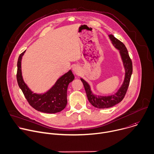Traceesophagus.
Instances as JSON below:
<instances>
[{"mask_svg":"<svg viewBox=\"0 0 154 154\" xmlns=\"http://www.w3.org/2000/svg\"><path fill=\"white\" fill-rule=\"evenodd\" d=\"M72 69H73L74 72L76 75H79L80 74V68L79 66H74Z\"/></svg>","mask_w":154,"mask_h":154,"instance_id":"1","label":"esophagus"}]
</instances>
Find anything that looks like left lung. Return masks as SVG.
Wrapping results in <instances>:
<instances>
[{"instance_id": "8db88e82", "label": "left lung", "mask_w": 154, "mask_h": 154, "mask_svg": "<svg viewBox=\"0 0 154 154\" xmlns=\"http://www.w3.org/2000/svg\"><path fill=\"white\" fill-rule=\"evenodd\" d=\"M113 46L119 51V55L125 70L124 81L117 91L110 95H97L93 93L90 84L83 79L80 78L85 87L86 96L90 103L97 108H110L119 103L124 97L129 85L132 74V62L129 57L128 51L124 44L116 39L113 35H108Z\"/></svg>"}]
</instances>
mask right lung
<instances>
[{
  "label": "right lung",
  "instance_id": "add662e5",
  "mask_svg": "<svg viewBox=\"0 0 154 154\" xmlns=\"http://www.w3.org/2000/svg\"><path fill=\"white\" fill-rule=\"evenodd\" d=\"M26 51L22 53L17 60V81L29 104L37 111L55 113L62 111L67 105V90L69 84L75 78L71 69L60 77L49 90L44 93H34L26 83L22 74L21 61Z\"/></svg>",
  "mask_w": 154,
  "mask_h": 154
}]
</instances>
